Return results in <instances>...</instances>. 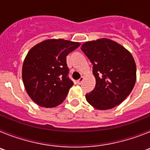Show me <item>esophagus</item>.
Instances as JSON below:
<instances>
[{
	"mask_svg": "<svg viewBox=\"0 0 150 150\" xmlns=\"http://www.w3.org/2000/svg\"><path fill=\"white\" fill-rule=\"evenodd\" d=\"M83 79H84V77H83V76H81V77L79 78V79H78L77 81H76V83H77V84H81V83H83Z\"/></svg>",
	"mask_w": 150,
	"mask_h": 150,
	"instance_id": "obj_1",
	"label": "esophagus"
}]
</instances>
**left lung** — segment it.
I'll return each mask as SVG.
<instances>
[{
	"label": "left lung",
	"mask_w": 150,
	"mask_h": 150,
	"mask_svg": "<svg viewBox=\"0 0 150 150\" xmlns=\"http://www.w3.org/2000/svg\"><path fill=\"white\" fill-rule=\"evenodd\" d=\"M82 51L93 64L95 87L86 95L95 109L104 110L121 104L129 95L136 82V64L129 51L108 38L87 41Z\"/></svg>",
	"instance_id": "1"
}]
</instances>
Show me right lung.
I'll list each match as a JSON object with an SVG mask.
<instances>
[{
	"label": "right lung",
	"mask_w": 150,
	"mask_h": 150,
	"mask_svg": "<svg viewBox=\"0 0 150 150\" xmlns=\"http://www.w3.org/2000/svg\"><path fill=\"white\" fill-rule=\"evenodd\" d=\"M80 46L79 42L48 39L28 52L22 65L24 86L31 100L52 108L64 101L74 83L67 76L66 56Z\"/></svg>",
	"instance_id": "add662e5"
}]
</instances>
